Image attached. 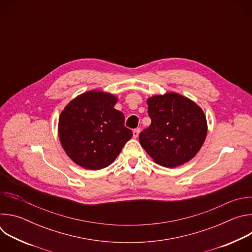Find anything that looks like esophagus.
<instances>
[{
  "label": "esophagus",
  "instance_id": "obj_1",
  "mask_svg": "<svg viewBox=\"0 0 252 252\" xmlns=\"http://www.w3.org/2000/svg\"><path fill=\"white\" fill-rule=\"evenodd\" d=\"M139 132H140V129H139V128H135V129H133V131H132V135H133V137H134V138L138 137Z\"/></svg>",
  "mask_w": 252,
  "mask_h": 252
}]
</instances>
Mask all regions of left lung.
Returning a JSON list of instances; mask_svg holds the SVG:
<instances>
[{
    "mask_svg": "<svg viewBox=\"0 0 252 252\" xmlns=\"http://www.w3.org/2000/svg\"><path fill=\"white\" fill-rule=\"evenodd\" d=\"M152 120L139 134L140 146L159 165L176 167L192 159L207 134L201 107L177 93L157 94L147 99Z\"/></svg>",
    "mask_w": 252,
    "mask_h": 252,
    "instance_id": "8db88e82",
    "label": "left lung"
}]
</instances>
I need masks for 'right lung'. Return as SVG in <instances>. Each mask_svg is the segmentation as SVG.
Listing matches in <instances>:
<instances>
[{
    "instance_id": "add662e5",
    "label": "right lung",
    "mask_w": 252,
    "mask_h": 252,
    "mask_svg": "<svg viewBox=\"0 0 252 252\" xmlns=\"http://www.w3.org/2000/svg\"><path fill=\"white\" fill-rule=\"evenodd\" d=\"M118 96L89 91L71 99L59 118L58 133L66 156L83 168L98 170L112 164L131 138Z\"/></svg>"
}]
</instances>
